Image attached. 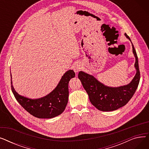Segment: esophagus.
<instances>
[{"label": "esophagus", "mask_w": 149, "mask_h": 149, "mask_svg": "<svg viewBox=\"0 0 149 149\" xmlns=\"http://www.w3.org/2000/svg\"><path fill=\"white\" fill-rule=\"evenodd\" d=\"M81 69H82V66H81V64H80V63L76 64V65H75V66L74 67V72H75V73L79 72Z\"/></svg>", "instance_id": "esophagus-1"}]
</instances>
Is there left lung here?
<instances>
[{"mask_svg":"<svg viewBox=\"0 0 149 149\" xmlns=\"http://www.w3.org/2000/svg\"><path fill=\"white\" fill-rule=\"evenodd\" d=\"M124 35L132 43L130 37L126 33ZM132 45L133 53L135 57V68L136 72L129 84L118 87H109L99 81L92 75L83 71L79 73L78 77L88 93L91 103L99 111H115L126 105L134 95L139 84L140 72L137 54L132 43Z\"/></svg>","mask_w":149,"mask_h":149,"instance_id":"8db88e82","label":"left lung"}]
</instances>
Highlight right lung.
Instances as JSON below:
<instances>
[{"label": "right lung", "instance_id": "add662e5", "mask_svg": "<svg viewBox=\"0 0 149 149\" xmlns=\"http://www.w3.org/2000/svg\"><path fill=\"white\" fill-rule=\"evenodd\" d=\"M75 75L73 70H69L62 76L58 84L51 92L42 98L31 99L19 95L15 91L12 82L11 90L19 103L30 114L38 118H52L65 111L68 104L70 80Z\"/></svg>", "mask_w": 149, "mask_h": 149}]
</instances>
